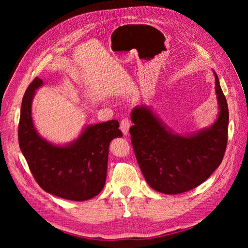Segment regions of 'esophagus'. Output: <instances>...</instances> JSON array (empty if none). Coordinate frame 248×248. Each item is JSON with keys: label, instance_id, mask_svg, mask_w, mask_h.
Here are the masks:
<instances>
[{"label": "esophagus", "instance_id": "1", "mask_svg": "<svg viewBox=\"0 0 248 248\" xmlns=\"http://www.w3.org/2000/svg\"><path fill=\"white\" fill-rule=\"evenodd\" d=\"M129 127H130V122L128 118H124L121 121V125H120V128H121L124 136H127V134H128Z\"/></svg>", "mask_w": 248, "mask_h": 248}]
</instances>
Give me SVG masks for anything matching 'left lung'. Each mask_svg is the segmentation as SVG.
Masks as SVG:
<instances>
[{
    "instance_id": "8db88e82",
    "label": "left lung",
    "mask_w": 248,
    "mask_h": 248,
    "mask_svg": "<svg viewBox=\"0 0 248 248\" xmlns=\"http://www.w3.org/2000/svg\"><path fill=\"white\" fill-rule=\"evenodd\" d=\"M215 76L219 114L209 128L189 136L172 132L152 109L141 106L131 111V144L140 169L154 190L177 194L193 189L219 167L228 141L229 108Z\"/></svg>"
}]
</instances>
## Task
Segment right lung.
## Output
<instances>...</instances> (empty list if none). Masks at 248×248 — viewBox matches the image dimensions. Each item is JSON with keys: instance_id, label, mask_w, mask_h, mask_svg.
<instances>
[{"instance_id": "1", "label": "right lung", "mask_w": 248, "mask_h": 248, "mask_svg": "<svg viewBox=\"0 0 248 248\" xmlns=\"http://www.w3.org/2000/svg\"><path fill=\"white\" fill-rule=\"evenodd\" d=\"M43 85L35 78L24 95L18 142L36 182L50 194L70 201L96 197L106 184L109 142L123 134L117 120L87 126L78 140L57 146L41 138L32 119L35 91Z\"/></svg>"}]
</instances>
